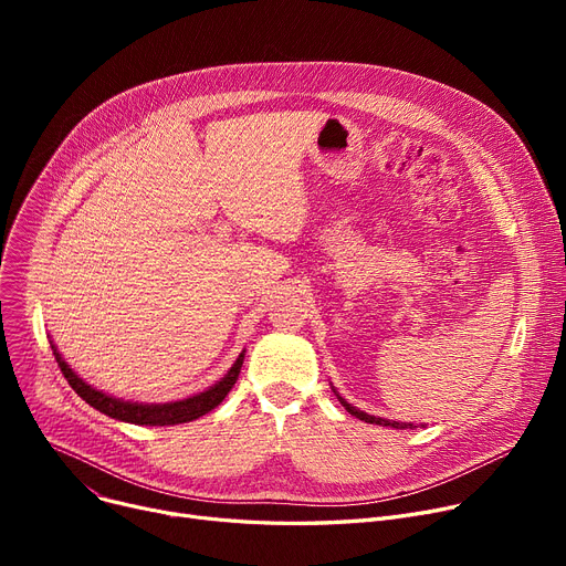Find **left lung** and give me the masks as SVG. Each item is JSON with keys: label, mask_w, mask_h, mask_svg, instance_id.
<instances>
[{"label": "left lung", "mask_w": 566, "mask_h": 566, "mask_svg": "<svg viewBox=\"0 0 566 566\" xmlns=\"http://www.w3.org/2000/svg\"><path fill=\"white\" fill-rule=\"evenodd\" d=\"M337 399L342 401V406L350 412V415H355V418L358 420H363V422H369V424H380V427H395V429H408V427H412V424H406V422H390V420H382V418H374V415H367V412H363V410H358V408H353L350 403H346L339 395H337Z\"/></svg>", "instance_id": "8db88e82"}]
</instances>
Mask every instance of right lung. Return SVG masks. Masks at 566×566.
<instances>
[{
	"label": "right lung",
	"instance_id": "right-lung-1",
	"mask_svg": "<svg viewBox=\"0 0 566 566\" xmlns=\"http://www.w3.org/2000/svg\"><path fill=\"white\" fill-rule=\"evenodd\" d=\"M52 353L56 358L59 369H62L64 378L69 380L71 388L88 403L94 406L96 410L109 415L114 420H122V422H130V424H148V427H167V424H184V422H192L201 415H206L208 410H213L216 406H220L224 401V397L229 395V390L233 388V382L238 380V374H241L243 367V358L245 353L238 355V360L233 363V367L229 369V374L216 382L211 390H206L197 397L184 399V401H174V403H130V401H122V399H114L107 397L98 390H94L92 385H86L66 363L62 355L56 353V348L52 346Z\"/></svg>",
	"mask_w": 566,
	"mask_h": 566
}]
</instances>
